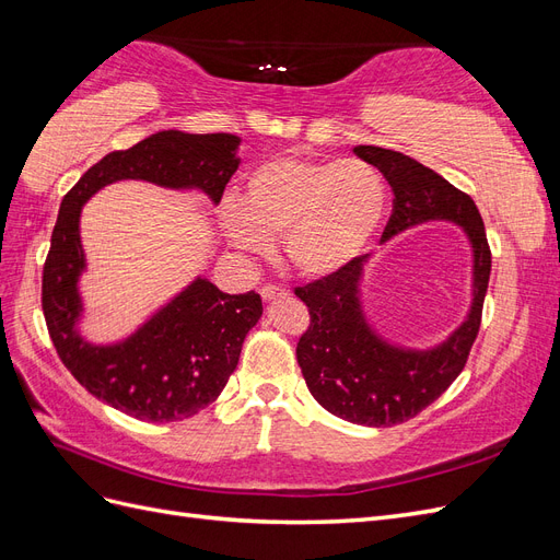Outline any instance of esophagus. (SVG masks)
Masks as SVG:
<instances>
[{"label": "esophagus", "instance_id": "34e87169", "mask_svg": "<svg viewBox=\"0 0 560 560\" xmlns=\"http://www.w3.org/2000/svg\"><path fill=\"white\" fill-rule=\"evenodd\" d=\"M287 292L282 290V287H278V284H266V287H261V299L264 301H276V299H280V296H284Z\"/></svg>", "mask_w": 560, "mask_h": 560}]
</instances>
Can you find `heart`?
Listing matches in <instances>:
<instances>
[{"mask_svg": "<svg viewBox=\"0 0 560 560\" xmlns=\"http://www.w3.org/2000/svg\"><path fill=\"white\" fill-rule=\"evenodd\" d=\"M385 202L383 175L366 161L284 154L254 167L241 202L222 206L219 226L245 254H266L268 238L280 235L282 257L299 276L327 278L366 247Z\"/></svg>", "mask_w": 560, "mask_h": 560, "instance_id": "1", "label": "heart"}]
</instances>
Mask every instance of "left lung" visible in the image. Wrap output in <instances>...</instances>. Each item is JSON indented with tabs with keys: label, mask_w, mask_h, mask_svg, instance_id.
<instances>
[{
	"label": "left lung",
	"mask_w": 560,
	"mask_h": 560,
	"mask_svg": "<svg viewBox=\"0 0 560 560\" xmlns=\"http://www.w3.org/2000/svg\"><path fill=\"white\" fill-rule=\"evenodd\" d=\"M376 165L393 186V214L383 241L430 219L463 226L474 249V299L467 319L446 343L432 350H401L366 325L360 278L369 257H354L336 273L294 287L306 303L311 325L296 343V360L311 395L338 418L369 428H393L416 418L460 376L481 327L490 278V247L474 200L430 167L395 149H352Z\"/></svg>",
	"instance_id": "left-lung-1"
}]
</instances>
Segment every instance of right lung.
I'll list each match as a JSON object with an SVG mask.
<instances>
[{"instance_id":"right-lung-1","label":"right lung","mask_w":560,"mask_h":560,"mask_svg":"<svg viewBox=\"0 0 560 560\" xmlns=\"http://www.w3.org/2000/svg\"><path fill=\"white\" fill-rule=\"evenodd\" d=\"M241 140L229 132L163 130L126 151H112L65 194L42 276V308L58 358L89 393L147 422L196 416L222 395L238 366L247 331L261 317L257 292L224 294L198 278L126 341L91 346L77 331L83 266L81 206L118 179H144L171 189H200L219 202Z\"/></svg>"}]
</instances>
